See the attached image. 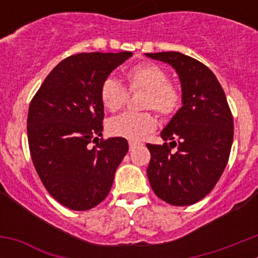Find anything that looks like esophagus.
Here are the masks:
<instances>
[{"label": "esophagus", "mask_w": 258, "mask_h": 258, "mask_svg": "<svg viewBox=\"0 0 258 258\" xmlns=\"http://www.w3.org/2000/svg\"><path fill=\"white\" fill-rule=\"evenodd\" d=\"M137 146H138V143L134 142V141H129V149L133 150V149H136Z\"/></svg>", "instance_id": "obj_1"}]
</instances>
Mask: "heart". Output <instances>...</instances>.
Here are the masks:
<instances>
[{"label": "heart", "mask_w": 258, "mask_h": 258, "mask_svg": "<svg viewBox=\"0 0 258 258\" xmlns=\"http://www.w3.org/2000/svg\"><path fill=\"white\" fill-rule=\"evenodd\" d=\"M126 87L131 93L143 90L142 108L155 109L163 117H172L182 104V92L174 83L168 80L163 67L155 63H141L125 75ZM120 81L108 77L102 83L101 101L109 112L120 111L129 99V92ZM157 126L156 116L152 111L125 112L112 117L107 124L109 134L131 141H141Z\"/></svg>", "instance_id": "heart-1"}]
</instances>
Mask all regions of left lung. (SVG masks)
Masks as SVG:
<instances>
[{
    "label": "left lung",
    "mask_w": 258,
    "mask_h": 258,
    "mask_svg": "<svg viewBox=\"0 0 258 258\" xmlns=\"http://www.w3.org/2000/svg\"><path fill=\"white\" fill-rule=\"evenodd\" d=\"M146 55L177 71L183 103L161 132L165 143H147V177L161 200L191 206L213 190L226 168L234 138L231 109L217 77L202 61L178 51Z\"/></svg>",
    "instance_id": "1"
}]
</instances>
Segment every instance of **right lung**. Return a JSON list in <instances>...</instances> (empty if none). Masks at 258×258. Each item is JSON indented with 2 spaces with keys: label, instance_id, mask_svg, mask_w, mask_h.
Wrapping results in <instances>:
<instances>
[{
  "label": "right lung",
  "instance_id": "right-lung-1",
  "mask_svg": "<svg viewBox=\"0 0 258 258\" xmlns=\"http://www.w3.org/2000/svg\"><path fill=\"white\" fill-rule=\"evenodd\" d=\"M132 55L121 51L68 56L32 98L27 118L32 161L45 188L67 208L88 211L103 202L129 150L125 138L99 137L104 118L102 83Z\"/></svg>",
  "mask_w": 258,
  "mask_h": 258
}]
</instances>
